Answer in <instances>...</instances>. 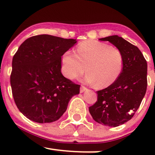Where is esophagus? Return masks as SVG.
<instances>
[{"instance_id": "34e87169", "label": "esophagus", "mask_w": 155, "mask_h": 155, "mask_svg": "<svg viewBox=\"0 0 155 155\" xmlns=\"http://www.w3.org/2000/svg\"><path fill=\"white\" fill-rule=\"evenodd\" d=\"M87 87H85L84 86H81V88H80V92H84L85 91V90H87Z\"/></svg>"}]
</instances>
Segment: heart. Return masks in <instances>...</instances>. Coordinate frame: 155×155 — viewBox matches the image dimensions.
<instances>
[{
    "label": "heart",
    "instance_id": "1",
    "mask_svg": "<svg viewBox=\"0 0 155 155\" xmlns=\"http://www.w3.org/2000/svg\"><path fill=\"white\" fill-rule=\"evenodd\" d=\"M62 73L67 79H76L87 72L85 81L99 88L111 85L120 77L123 56L116 47L96 40L81 42L76 54L68 50L61 57Z\"/></svg>",
    "mask_w": 155,
    "mask_h": 155
}]
</instances>
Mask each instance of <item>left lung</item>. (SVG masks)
Returning a JSON list of instances; mask_svg holds the SVG:
<instances>
[{"instance_id":"1","label":"left lung","mask_w":155,"mask_h":155,"mask_svg":"<svg viewBox=\"0 0 155 155\" xmlns=\"http://www.w3.org/2000/svg\"><path fill=\"white\" fill-rule=\"evenodd\" d=\"M108 41L121 51L123 68L120 77L97 92V100L89 107L95 122L117 127L132 119L144 97L147 87V63L138 47L118 35L100 38ZM133 111L132 114L129 113Z\"/></svg>"}]
</instances>
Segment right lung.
<instances>
[{
  "label": "right lung",
  "instance_id": "obj_1",
  "mask_svg": "<svg viewBox=\"0 0 155 155\" xmlns=\"http://www.w3.org/2000/svg\"><path fill=\"white\" fill-rule=\"evenodd\" d=\"M76 43L51 35L26 39L12 60V95L24 116L38 123L59 120L80 85L64 77L61 57Z\"/></svg>",
  "mask_w": 155,
  "mask_h": 155
}]
</instances>
